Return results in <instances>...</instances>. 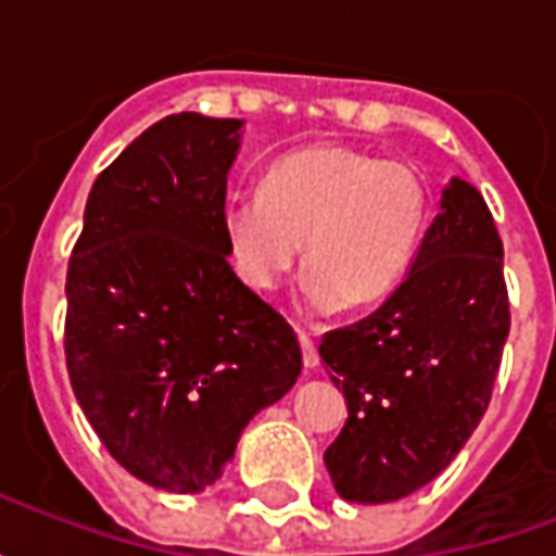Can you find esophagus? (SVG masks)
<instances>
[{
	"label": "esophagus",
	"mask_w": 556,
	"mask_h": 556,
	"mask_svg": "<svg viewBox=\"0 0 556 556\" xmlns=\"http://www.w3.org/2000/svg\"><path fill=\"white\" fill-rule=\"evenodd\" d=\"M298 339H301V349H303V366H306V369H315V366L321 363V357H318V349H315L313 337H309L306 330H301Z\"/></svg>",
	"instance_id": "34e87169"
}]
</instances>
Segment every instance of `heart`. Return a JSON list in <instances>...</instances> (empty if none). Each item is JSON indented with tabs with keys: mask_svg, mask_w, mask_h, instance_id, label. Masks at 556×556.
Masks as SVG:
<instances>
[{
	"mask_svg": "<svg viewBox=\"0 0 556 556\" xmlns=\"http://www.w3.org/2000/svg\"><path fill=\"white\" fill-rule=\"evenodd\" d=\"M431 223V187L405 160L315 142L267 166L255 193L223 207L231 267L250 291L277 289L301 258L313 313L381 301L396 289Z\"/></svg>",
	"mask_w": 556,
	"mask_h": 556,
	"instance_id": "obj_1",
	"label": "heart"
}]
</instances>
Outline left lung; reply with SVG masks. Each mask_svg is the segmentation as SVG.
Returning a JSON list of instances; mask_svg holds the SVG:
<instances>
[{
    "label": "left lung",
    "mask_w": 556,
    "mask_h": 556,
    "mask_svg": "<svg viewBox=\"0 0 556 556\" xmlns=\"http://www.w3.org/2000/svg\"><path fill=\"white\" fill-rule=\"evenodd\" d=\"M506 337L501 235L477 187L453 178L396 291L318 345L349 402L325 453L339 494L390 503L438 477L489 408Z\"/></svg>",
    "instance_id": "1"
}]
</instances>
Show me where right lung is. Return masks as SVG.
Instances as JSON below:
<instances>
[{"label": "right lung", "instance_id": "obj_1", "mask_svg": "<svg viewBox=\"0 0 556 556\" xmlns=\"http://www.w3.org/2000/svg\"><path fill=\"white\" fill-rule=\"evenodd\" d=\"M238 118H160L98 175L67 262L65 361L83 414L154 489L214 485L243 426L289 393L291 325L243 286L223 238Z\"/></svg>", "mask_w": 556, "mask_h": 556}]
</instances>
